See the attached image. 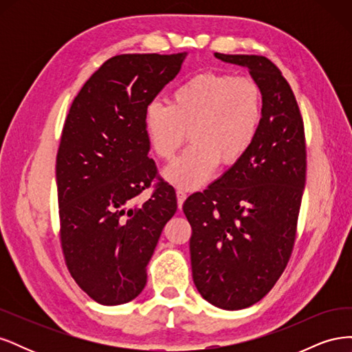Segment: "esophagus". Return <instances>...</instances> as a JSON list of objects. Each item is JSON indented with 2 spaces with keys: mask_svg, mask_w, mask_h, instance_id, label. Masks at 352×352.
<instances>
[{
  "mask_svg": "<svg viewBox=\"0 0 352 352\" xmlns=\"http://www.w3.org/2000/svg\"><path fill=\"white\" fill-rule=\"evenodd\" d=\"M186 197H188L186 192H184L182 189H177V190H176V198H177V207H179V208H182Z\"/></svg>",
  "mask_w": 352,
  "mask_h": 352,
  "instance_id": "obj_1",
  "label": "esophagus"
}]
</instances>
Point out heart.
Wrapping results in <instances>:
<instances>
[{"label":"heart","instance_id":"heart-1","mask_svg":"<svg viewBox=\"0 0 352 352\" xmlns=\"http://www.w3.org/2000/svg\"><path fill=\"white\" fill-rule=\"evenodd\" d=\"M263 91L251 78L226 72H202L179 83L168 104L151 102L144 129L157 157L170 162L186 138L190 145L164 176L170 184L197 189L221 167L238 164L257 136Z\"/></svg>","mask_w":352,"mask_h":352}]
</instances>
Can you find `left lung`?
<instances>
[{"label": "left lung", "mask_w": 352, "mask_h": 352, "mask_svg": "<svg viewBox=\"0 0 352 352\" xmlns=\"http://www.w3.org/2000/svg\"><path fill=\"white\" fill-rule=\"evenodd\" d=\"M214 56L248 67L263 91L261 123L247 155L190 195L184 212L192 228L198 292L219 308L241 310L269 294L291 258L305 185V133L289 83L269 58Z\"/></svg>", "instance_id": "8db88e82"}]
</instances>
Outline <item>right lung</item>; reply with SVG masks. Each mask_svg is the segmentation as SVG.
I'll list each match as a JSON object with an SVG mask.
<instances>
[{"instance_id": "right-lung-1", "label": "right lung", "mask_w": 352, "mask_h": 352, "mask_svg": "<svg viewBox=\"0 0 352 352\" xmlns=\"http://www.w3.org/2000/svg\"><path fill=\"white\" fill-rule=\"evenodd\" d=\"M179 54L109 58L73 100L56 162L60 242L72 278L94 301H132L146 283V264L177 208L173 186L154 185L144 114L182 66Z\"/></svg>"}]
</instances>
